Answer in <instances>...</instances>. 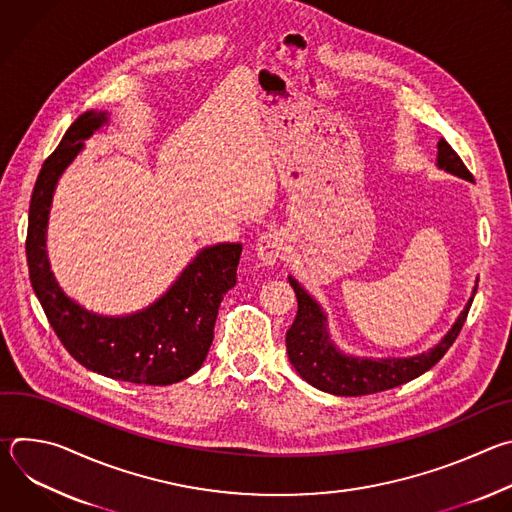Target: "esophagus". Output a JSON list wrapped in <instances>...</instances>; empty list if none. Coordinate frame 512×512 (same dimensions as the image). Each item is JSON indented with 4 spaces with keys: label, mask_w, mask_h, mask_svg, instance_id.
<instances>
[{
    "label": "esophagus",
    "mask_w": 512,
    "mask_h": 512,
    "mask_svg": "<svg viewBox=\"0 0 512 512\" xmlns=\"http://www.w3.org/2000/svg\"><path fill=\"white\" fill-rule=\"evenodd\" d=\"M255 253L265 265H273L285 255V239L281 231H267L255 241Z\"/></svg>",
    "instance_id": "1"
}]
</instances>
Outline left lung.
<instances>
[{
	"instance_id": "obj_1",
	"label": "left lung",
	"mask_w": 512,
	"mask_h": 512,
	"mask_svg": "<svg viewBox=\"0 0 512 512\" xmlns=\"http://www.w3.org/2000/svg\"><path fill=\"white\" fill-rule=\"evenodd\" d=\"M435 166L464 180L472 182V174L460 160V156L450 148V143L440 137L437 141V160ZM289 285L294 287L298 298V314L294 324L285 334V346L289 362L300 373L304 381L312 387L340 397H358L381 393L403 383H409L429 371L433 364L440 360L448 348L458 338L472 300L478 289V279L472 289V296L452 328L444 334V338L431 346L427 352H419L413 356H354L340 350L330 334L328 316L322 306L308 294L302 283L289 275Z\"/></svg>"
}]
</instances>
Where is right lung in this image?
Here are the masks:
<instances>
[{"instance_id": "obj_1", "label": "right lung", "mask_w": 512, "mask_h": 512, "mask_svg": "<svg viewBox=\"0 0 512 512\" xmlns=\"http://www.w3.org/2000/svg\"><path fill=\"white\" fill-rule=\"evenodd\" d=\"M109 117V111L95 109L79 115L38 174L26 239L30 279L56 336L85 369L135 385H172L202 367L218 306L237 283L243 245L200 249L154 304L125 316L97 314L68 298L46 253L52 196L62 172L83 152L85 141L109 125Z\"/></svg>"}]
</instances>
